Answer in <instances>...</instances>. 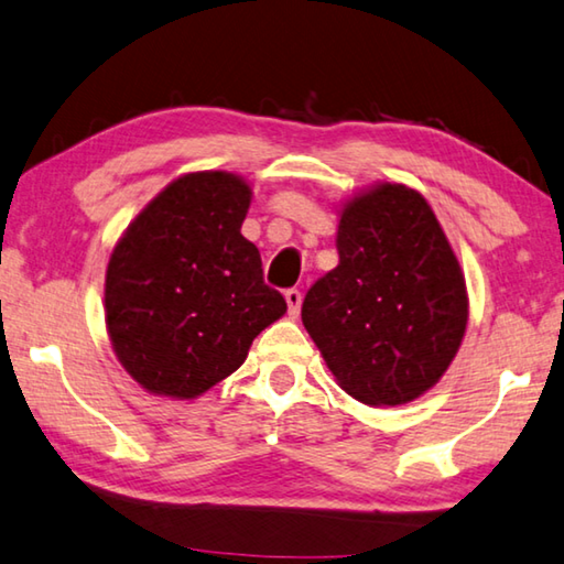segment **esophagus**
<instances>
[{
  "label": "esophagus",
  "instance_id": "esophagus-1",
  "mask_svg": "<svg viewBox=\"0 0 564 564\" xmlns=\"http://www.w3.org/2000/svg\"><path fill=\"white\" fill-rule=\"evenodd\" d=\"M284 300H288L290 317H297L300 307H302V292L300 290H288V292H284Z\"/></svg>",
  "mask_w": 564,
  "mask_h": 564
}]
</instances>
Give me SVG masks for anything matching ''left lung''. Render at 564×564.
I'll return each instance as SVG.
<instances>
[{"instance_id":"left-lung-1","label":"left lung","mask_w":564,"mask_h":564,"mask_svg":"<svg viewBox=\"0 0 564 564\" xmlns=\"http://www.w3.org/2000/svg\"><path fill=\"white\" fill-rule=\"evenodd\" d=\"M339 264L302 324L334 381L367 406H403L441 381L468 327L463 267L426 197L381 181L337 205Z\"/></svg>"}]
</instances>
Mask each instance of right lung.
I'll return each mask as SVG.
<instances>
[{
	"label": "right lung",
	"instance_id": "right-lung-1",
	"mask_svg": "<svg viewBox=\"0 0 564 564\" xmlns=\"http://www.w3.org/2000/svg\"><path fill=\"white\" fill-rule=\"evenodd\" d=\"M250 203L242 175L185 173L113 245L106 332L128 377L153 397H203L288 312L282 294L262 282L260 250L240 232Z\"/></svg>",
	"mask_w": 564,
	"mask_h": 564
}]
</instances>
